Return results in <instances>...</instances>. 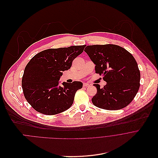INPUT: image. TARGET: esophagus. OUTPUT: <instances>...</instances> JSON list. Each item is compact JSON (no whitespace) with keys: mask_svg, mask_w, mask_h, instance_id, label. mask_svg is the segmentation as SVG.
<instances>
[{"mask_svg":"<svg viewBox=\"0 0 158 158\" xmlns=\"http://www.w3.org/2000/svg\"><path fill=\"white\" fill-rule=\"evenodd\" d=\"M89 86V85L88 84V83H83V86L84 87H88V86Z\"/></svg>","mask_w":158,"mask_h":158,"instance_id":"obj_1","label":"esophagus"}]
</instances>
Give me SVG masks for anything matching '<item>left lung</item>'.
Wrapping results in <instances>:
<instances>
[{
    "label": "left lung",
    "mask_w": 158,
    "mask_h": 158,
    "mask_svg": "<svg viewBox=\"0 0 158 158\" xmlns=\"http://www.w3.org/2000/svg\"><path fill=\"white\" fill-rule=\"evenodd\" d=\"M84 51L95 64V73L103 75L106 82L102 88L93 85L97 93L91 99L93 104L107 110L127 106L140 86V71L131 53L113 44L88 45Z\"/></svg>",
    "instance_id": "8db88e82"
}]
</instances>
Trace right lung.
<instances>
[{
	"mask_svg": "<svg viewBox=\"0 0 158 158\" xmlns=\"http://www.w3.org/2000/svg\"><path fill=\"white\" fill-rule=\"evenodd\" d=\"M85 45L50 48L36 54L26 65L22 80L23 95L37 111L47 115L61 113L71 107L77 91L83 83L64 82L58 85L63 72L70 69L73 60Z\"/></svg>",
	"mask_w": 158,
	"mask_h": 158,
	"instance_id": "add662e5",
	"label": "right lung"
}]
</instances>
